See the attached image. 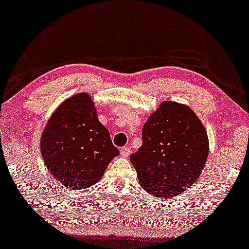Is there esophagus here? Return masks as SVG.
Listing matches in <instances>:
<instances>
[{"mask_svg":"<svg viewBox=\"0 0 249 249\" xmlns=\"http://www.w3.org/2000/svg\"><path fill=\"white\" fill-rule=\"evenodd\" d=\"M121 156L122 157H128L130 155V149L128 146H124L121 149Z\"/></svg>","mask_w":249,"mask_h":249,"instance_id":"1","label":"esophagus"}]
</instances>
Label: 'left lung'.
<instances>
[{
	"instance_id": "1",
	"label": "left lung",
	"mask_w": 249,
	"mask_h": 249,
	"mask_svg": "<svg viewBox=\"0 0 249 249\" xmlns=\"http://www.w3.org/2000/svg\"><path fill=\"white\" fill-rule=\"evenodd\" d=\"M208 155V136L197 115L167 100L145 122L142 145L130 161L145 192L170 198L197 181Z\"/></svg>"
}]
</instances>
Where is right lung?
Returning <instances> with one entry per match:
<instances>
[{"label": "right lung", "mask_w": 249, "mask_h": 249, "mask_svg": "<svg viewBox=\"0 0 249 249\" xmlns=\"http://www.w3.org/2000/svg\"><path fill=\"white\" fill-rule=\"evenodd\" d=\"M40 151L53 178L71 189L97 183L120 153L86 93L66 99L52 114L41 136Z\"/></svg>", "instance_id": "add662e5"}]
</instances>
